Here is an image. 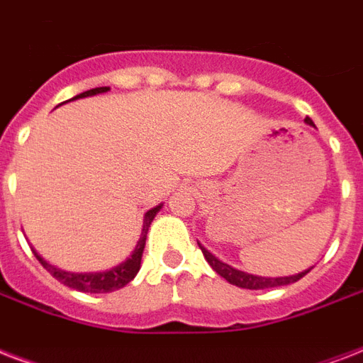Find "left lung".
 I'll list each match as a JSON object with an SVG mask.
<instances>
[{
  "mask_svg": "<svg viewBox=\"0 0 363 363\" xmlns=\"http://www.w3.org/2000/svg\"><path fill=\"white\" fill-rule=\"evenodd\" d=\"M305 123H307L308 126H314L313 119H308V117L305 119ZM196 244H199V248H201L202 254H204V259L210 263V267H212L213 271L218 272L220 277L225 278L229 284L244 289H265V288H278V286H288V284H294L297 282V280H301V278L305 277L311 269H313V267H308V269H305V271L297 272V274H289V277H259V274H252V272L235 269V267H231L229 263H225V261H221L220 257H216L212 252H208V250L199 242V240H196Z\"/></svg>",
  "mask_w": 363,
  "mask_h": 363,
  "instance_id": "1",
  "label": "left lung"
}]
</instances>
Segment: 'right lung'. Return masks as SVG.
I'll use <instances>...</instances> for the list:
<instances>
[{
    "label": "right lung",
    "mask_w": 363,
    "mask_h": 363,
    "mask_svg": "<svg viewBox=\"0 0 363 363\" xmlns=\"http://www.w3.org/2000/svg\"><path fill=\"white\" fill-rule=\"evenodd\" d=\"M109 86H96V89H91V91H85L77 94V96L72 98V102L74 100H79V98H86V96H96V94H104V92H108ZM69 102V100H67ZM66 104V102H64ZM162 208V202L159 206H153L151 210L145 212L143 216V229L142 235L138 238V244L134 252H132L125 261H121L119 265L111 267V269H106V271H94V272H74V271H64L60 267L52 265L49 261L45 259L43 255L38 254V250L32 248L33 255L38 257L39 263L47 269V271L52 274V277L62 282L67 288H74L79 289V291H85V294H109V291H115V289L125 288L126 284L134 280V277L140 271V267H142V254L143 248H145V238H147V231H150L151 221L155 220V216L159 213V210Z\"/></svg>",
    "instance_id": "right-lung-1"
}]
</instances>
